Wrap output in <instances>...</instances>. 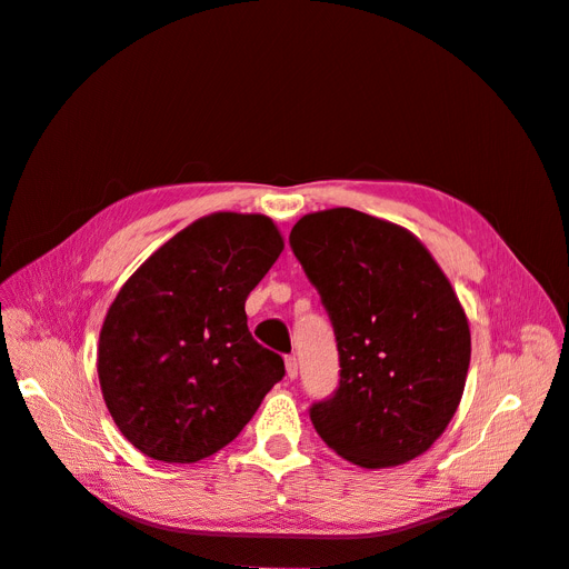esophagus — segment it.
I'll list each match as a JSON object with an SVG mask.
<instances>
[{"label":"esophagus","instance_id":"1","mask_svg":"<svg viewBox=\"0 0 569 569\" xmlns=\"http://www.w3.org/2000/svg\"><path fill=\"white\" fill-rule=\"evenodd\" d=\"M284 368H287V377H289V380H295V377L299 375V363H297L295 356H287V358H284Z\"/></svg>","mask_w":569,"mask_h":569}]
</instances>
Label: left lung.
<instances>
[{
	"label": "left lung",
	"instance_id": "left-lung-1",
	"mask_svg": "<svg viewBox=\"0 0 569 569\" xmlns=\"http://www.w3.org/2000/svg\"><path fill=\"white\" fill-rule=\"evenodd\" d=\"M289 244L335 327L339 387L311 406L320 439L360 468L422 456L458 410L470 327L416 234L353 209L303 216Z\"/></svg>",
	"mask_w": 569,
	"mask_h": 569
}]
</instances>
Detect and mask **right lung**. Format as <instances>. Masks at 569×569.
Here are the masks:
<instances>
[{
	"label": "right lung",
	"mask_w": 569,
	"mask_h": 569,
	"mask_svg": "<svg viewBox=\"0 0 569 569\" xmlns=\"http://www.w3.org/2000/svg\"><path fill=\"white\" fill-rule=\"evenodd\" d=\"M282 249L270 218L211 213L120 287L99 332L97 372L134 449L163 462L209 458L282 380V356L251 337L244 311Z\"/></svg>",
	"instance_id": "add662e5"
}]
</instances>
